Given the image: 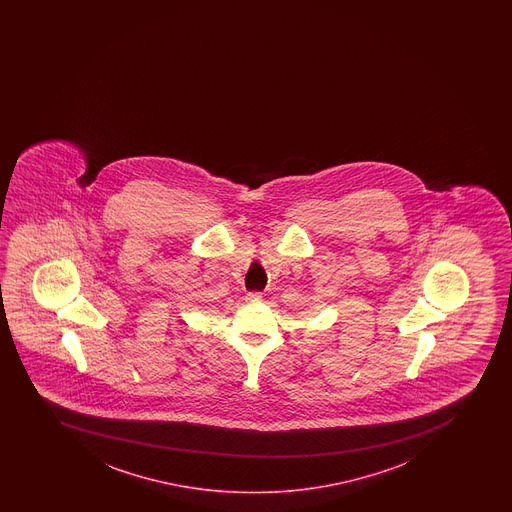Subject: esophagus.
<instances>
[{
	"instance_id": "obj_1",
	"label": "esophagus",
	"mask_w": 512,
	"mask_h": 512,
	"mask_svg": "<svg viewBox=\"0 0 512 512\" xmlns=\"http://www.w3.org/2000/svg\"><path fill=\"white\" fill-rule=\"evenodd\" d=\"M263 299V295L259 294V292H251V294L246 295V300L249 304H259Z\"/></svg>"
}]
</instances>
